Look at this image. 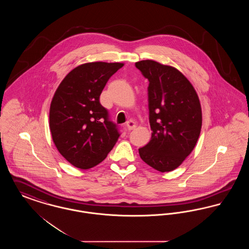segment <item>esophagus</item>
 Here are the masks:
<instances>
[{
  "mask_svg": "<svg viewBox=\"0 0 249 249\" xmlns=\"http://www.w3.org/2000/svg\"><path fill=\"white\" fill-rule=\"evenodd\" d=\"M126 127L129 130H133L136 128V123L133 121V120H129L127 123H126Z\"/></svg>",
  "mask_w": 249,
  "mask_h": 249,
  "instance_id": "obj_1",
  "label": "esophagus"
}]
</instances>
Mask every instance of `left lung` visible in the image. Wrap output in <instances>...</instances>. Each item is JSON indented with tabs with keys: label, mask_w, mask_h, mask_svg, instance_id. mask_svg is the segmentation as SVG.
I'll return each mask as SVG.
<instances>
[{
	"label": "left lung",
	"mask_w": 249,
	"mask_h": 249,
	"mask_svg": "<svg viewBox=\"0 0 249 249\" xmlns=\"http://www.w3.org/2000/svg\"><path fill=\"white\" fill-rule=\"evenodd\" d=\"M135 67L148 80L151 140L139 155L160 172H170L191 153L201 128V108L193 86L178 69L146 59Z\"/></svg>",
	"instance_id": "left-lung-1"
}]
</instances>
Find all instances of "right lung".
I'll return each instance as SVG.
<instances>
[{
    "instance_id": "obj_1",
    "label": "right lung",
    "mask_w": 249,
    "mask_h": 249,
    "mask_svg": "<svg viewBox=\"0 0 249 249\" xmlns=\"http://www.w3.org/2000/svg\"><path fill=\"white\" fill-rule=\"evenodd\" d=\"M124 64L89 62L71 70L59 84L51 102L52 139L71 165L89 169L99 164L120 136L100 96L109 78Z\"/></svg>"
}]
</instances>
